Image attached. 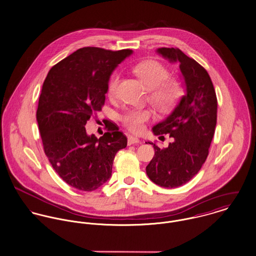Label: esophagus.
<instances>
[{"label":"esophagus","instance_id":"esophagus-1","mask_svg":"<svg viewBox=\"0 0 256 256\" xmlns=\"http://www.w3.org/2000/svg\"><path fill=\"white\" fill-rule=\"evenodd\" d=\"M139 143H140V140L138 138L130 136L128 138V145H134V144H139Z\"/></svg>","mask_w":256,"mask_h":256}]
</instances>
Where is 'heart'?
Listing matches in <instances>:
<instances>
[{
	"mask_svg": "<svg viewBox=\"0 0 256 256\" xmlns=\"http://www.w3.org/2000/svg\"><path fill=\"white\" fill-rule=\"evenodd\" d=\"M139 80L149 90V102L160 112L170 111L177 102L180 94V86L176 80H166L168 70L160 62L147 60L138 64L134 69ZM120 75L115 72L111 75L107 84V96L114 98L117 96ZM151 118L148 110H130L122 117V122L130 132L139 134L143 132L145 122Z\"/></svg>",
	"mask_w": 256,
	"mask_h": 256,
	"instance_id": "b5f03b06",
	"label": "heart"
}]
</instances>
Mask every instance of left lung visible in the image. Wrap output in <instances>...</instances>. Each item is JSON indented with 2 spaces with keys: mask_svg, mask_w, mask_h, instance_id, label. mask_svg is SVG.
I'll return each mask as SVG.
<instances>
[{
  "mask_svg": "<svg viewBox=\"0 0 256 256\" xmlns=\"http://www.w3.org/2000/svg\"><path fill=\"white\" fill-rule=\"evenodd\" d=\"M158 54L179 63L186 94L174 111L153 126L155 136L168 134L174 141L164 149L155 143V156L146 166L150 180L164 188L179 187L195 176L208 155L217 118V99L206 70L179 48H160Z\"/></svg>",
  "mask_w": 256,
  "mask_h": 256,
  "instance_id": "left-lung-1",
  "label": "left lung"
}]
</instances>
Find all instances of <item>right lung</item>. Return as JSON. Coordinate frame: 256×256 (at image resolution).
<instances>
[{
  "mask_svg": "<svg viewBox=\"0 0 256 256\" xmlns=\"http://www.w3.org/2000/svg\"><path fill=\"white\" fill-rule=\"evenodd\" d=\"M132 52L80 48L56 64L42 84L36 116L44 150L59 176L78 190L94 191L106 183L117 152L126 147L128 139L113 122L99 138L88 136L84 126L101 111L113 71Z\"/></svg>",
  "mask_w": 256,
  "mask_h": 256,
  "instance_id": "obj_1",
  "label": "right lung"
}]
</instances>
